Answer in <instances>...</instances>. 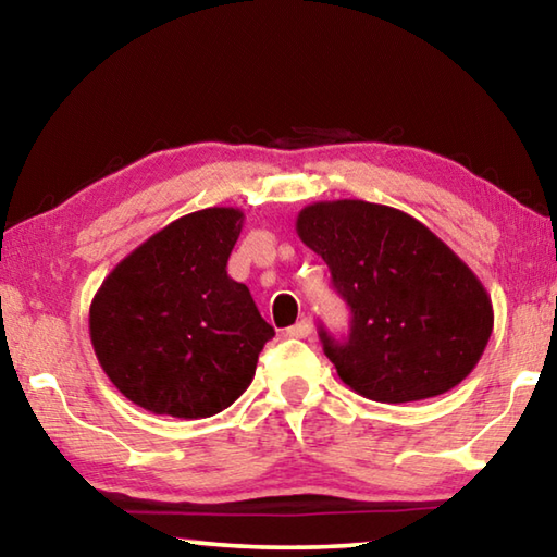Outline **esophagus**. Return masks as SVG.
I'll use <instances>...</instances> for the list:
<instances>
[{
    "label": "esophagus",
    "instance_id": "obj_1",
    "mask_svg": "<svg viewBox=\"0 0 557 557\" xmlns=\"http://www.w3.org/2000/svg\"><path fill=\"white\" fill-rule=\"evenodd\" d=\"M312 332H314L312 319H309V317H301L295 326H289V329H287V336H292V338H307V336L312 334Z\"/></svg>",
    "mask_w": 557,
    "mask_h": 557
}]
</instances>
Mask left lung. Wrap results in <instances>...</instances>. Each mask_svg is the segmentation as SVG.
<instances>
[{
  "label": "left lung",
  "instance_id": "8db88e82",
  "mask_svg": "<svg viewBox=\"0 0 557 557\" xmlns=\"http://www.w3.org/2000/svg\"><path fill=\"white\" fill-rule=\"evenodd\" d=\"M297 233L351 309L346 336L319 326L348 388L375 403H412L467 379L492 336V297L428 225L344 199L301 209Z\"/></svg>",
  "mask_w": 557,
  "mask_h": 557
}]
</instances>
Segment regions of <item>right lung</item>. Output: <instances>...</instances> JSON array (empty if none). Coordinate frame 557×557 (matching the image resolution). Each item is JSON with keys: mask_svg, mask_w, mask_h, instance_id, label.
<instances>
[{"mask_svg": "<svg viewBox=\"0 0 557 557\" xmlns=\"http://www.w3.org/2000/svg\"><path fill=\"white\" fill-rule=\"evenodd\" d=\"M238 209L182 215L120 262L90 305V342L112 385L154 414L211 418L240 398L272 336L228 277Z\"/></svg>", "mask_w": 557, "mask_h": 557, "instance_id": "obj_1", "label": "right lung"}]
</instances>
